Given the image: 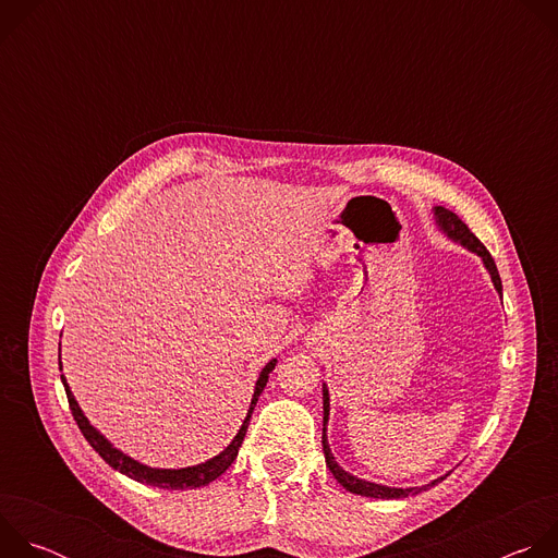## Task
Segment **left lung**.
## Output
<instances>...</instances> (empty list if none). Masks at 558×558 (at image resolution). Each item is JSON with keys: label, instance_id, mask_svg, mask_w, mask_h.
<instances>
[{"label": "left lung", "instance_id": "left-lung-1", "mask_svg": "<svg viewBox=\"0 0 558 558\" xmlns=\"http://www.w3.org/2000/svg\"><path fill=\"white\" fill-rule=\"evenodd\" d=\"M433 218H435V225L437 229L448 238V241L461 245L463 250H468L470 254L480 256L497 293L504 295V287H501V278H499V271H497V265L490 256V252L480 243V238H476L468 227L465 222L448 211L446 207H439L435 205L433 207ZM323 411H325V417H323V450H325V459H327V468L331 470V474L338 480L340 486H344L349 493L353 495H362V497H371V499H404V497H411V495H420L433 486H437L439 482H444L448 474L444 476H437V480H433L430 484L426 486H415V488H390V486H381V484H375V482H366V480H360V476L347 472L333 457L331 452V446H329V437H327V426H329V411H331V400H329V388L327 384L323 381Z\"/></svg>", "mask_w": 558, "mask_h": 558}]
</instances>
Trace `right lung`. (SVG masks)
Listing matches in <instances>:
<instances>
[{"instance_id":"right-lung-1","label":"right lung","mask_w":558,"mask_h":558,"mask_svg":"<svg viewBox=\"0 0 558 558\" xmlns=\"http://www.w3.org/2000/svg\"><path fill=\"white\" fill-rule=\"evenodd\" d=\"M278 360H269L265 364V368L260 371L258 379H256V386H254V395H252V404H250V411L243 420V426L238 428L235 437L229 441V446L218 452L216 457L203 461V463H196V465H187V468H151V465H145L136 459H132L130 454H125L123 450L114 448L110 444V439H106V435H101L93 424L90 420L86 417V413L82 411V407H78V402L74 400V395L65 381V377L61 375V381H63V388H65V395H68V404H70V411H72V417L78 426V430L84 433V437L88 439V444L101 454V459L112 465L114 470H119L121 474L130 476V480L138 482V484H145V486H156V488H166V490H192V488H201V486H207L211 484L214 480H218V476L233 463V459L238 457V448L243 446V439L247 435V428H250V420H252V413H254V407L258 402V397L263 395L267 381H269V373L276 368ZM59 368H61V355H59Z\"/></svg>"}]
</instances>
